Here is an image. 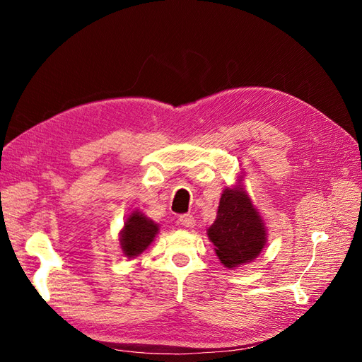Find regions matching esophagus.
I'll return each mask as SVG.
<instances>
[{
  "mask_svg": "<svg viewBox=\"0 0 362 362\" xmlns=\"http://www.w3.org/2000/svg\"><path fill=\"white\" fill-rule=\"evenodd\" d=\"M180 223L185 228H193L194 226V217L190 213H185L180 216Z\"/></svg>",
  "mask_w": 362,
  "mask_h": 362,
  "instance_id": "obj_1",
  "label": "esophagus"
}]
</instances>
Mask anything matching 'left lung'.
I'll return each instance as SVG.
<instances>
[{"label":"left lung","instance_id":"1","mask_svg":"<svg viewBox=\"0 0 362 362\" xmlns=\"http://www.w3.org/2000/svg\"><path fill=\"white\" fill-rule=\"evenodd\" d=\"M206 234L228 269L257 258L266 245V228L242 189L223 190L217 217Z\"/></svg>","mask_w":362,"mask_h":362}]
</instances>
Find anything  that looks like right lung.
<instances>
[{
    "mask_svg": "<svg viewBox=\"0 0 362 362\" xmlns=\"http://www.w3.org/2000/svg\"><path fill=\"white\" fill-rule=\"evenodd\" d=\"M157 233L158 226L151 218L134 211L127 218L122 235H120V247H122L125 257L133 258L141 254L154 242Z\"/></svg>",
    "mask_w": 362,
    "mask_h": 362,
    "instance_id": "1",
    "label": "right lung"
}]
</instances>
